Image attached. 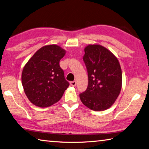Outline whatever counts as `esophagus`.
I'll list each match as a JSON object with an SVG mask.
<instances>
[{
    "label": "esophagus",
    "mask_w": 149,
    "mask_h": 149,
    "mask_svg": "<svg viewBox=\"0 0 149 149\" xmlns=\"http://www.w3.org/2000/svg\"><path fill=\"white\" fill-rule=\"evenodd\" d=\"M76 84H77V83H76V81H75L70 82V85H71L72 86H75V85H76Z\"/></svg>",
    "instance_id": "obj_1"
}]
</instances>
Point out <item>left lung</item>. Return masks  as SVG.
<instances>
[{"label": "left lung", "instance_id": "1", "mask_svg": "<svg viewBox=\"0 0 149 149\" xmlns=\"http://www.w3.org/2000/svg\"><path fill=\"white\" fill-rule=\"evenodd\" d=\"M83 61L87 69L86 90L79 94L83 104L95 111L109 109L114 104L122 88V70L118 58L100 44L85 47Z\"/></svg>", "mask_w": 149, "mask_h": 149}]
</instances>
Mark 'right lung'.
<instances>
[{
  "instance_id": "1",
  "label": "right lung",
  "mask_w": 149,
  "mask_h": 149,
  "mask_svg": "<svg viewBox=\"0 0 149 149\" xmlns=\"http://www.w3.org/2000/svg\"><path fill=\"white\" fill-rule=\"evenodd\" d=\"M66 50L59 45H44L24 66L21 82L29 101L40 107H49L60 100L69 83L59 65Z\"/></svg>"
}]
</instances>
